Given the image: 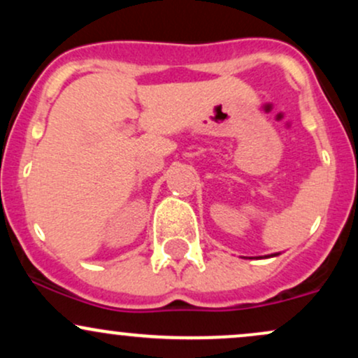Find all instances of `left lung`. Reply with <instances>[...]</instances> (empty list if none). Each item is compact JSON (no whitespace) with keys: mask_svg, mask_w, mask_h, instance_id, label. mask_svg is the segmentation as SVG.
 I'll list each match as a JSON object with an SVG mask.
<instances>
[{"mask_svg":"<svg viewBox=\"0 0 358 358\" xmlns=\"http://www.w3.org/2000/svg\"><path fill=\"white\" fill-rule=\"evenodd\" d=\"M271 256H278V254H271Z\"/></svg>","mask_w":358,"mask_h":358,"instance_id":"left-lung-1","label":"left lung"}]
</instances>
